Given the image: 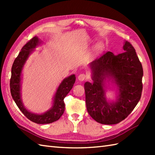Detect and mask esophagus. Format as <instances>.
Wrapping results in <instances>:
<instances>
[{
    "label": "esophagus",
    "mask_w": 155,
    "mask_h": 155,
    "mask_svg": "<svg viewBox=\"0 0 155 155\" xmlns=\"http://www.w3.org/2000/svg\"><path fill=\"white\" fill-rule=\"evenodd\" d=\"M87 78V74H84V73L79 74V75H78V80L81 81H83L84 80L86 79Z\"/></svg>",
    "instance_id": "esophagus-1"
}]
</instances>
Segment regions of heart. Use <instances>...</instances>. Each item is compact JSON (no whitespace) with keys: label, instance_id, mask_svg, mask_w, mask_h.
<instances>
[{"label":"heart","instance_id":"b5f03b06","mask_svg":"<svg viewBox=\"0 0 155 155\" xmlns=\"http://www.w3.org/2000/svg\"><path fill=\"white\" fill-rule=\"evenodd\" d=\"M101 49H102V45L98 44L96 46V47H95V51L98 52H99Z\"/></svg>","mask_w":155,"mask_h":155}]
</instances>
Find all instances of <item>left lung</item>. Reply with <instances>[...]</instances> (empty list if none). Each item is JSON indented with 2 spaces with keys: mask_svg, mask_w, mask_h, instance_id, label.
<instances>
[{
  "mask_svg": "<svg viewBox=\"0 0 155 155\" xmlns=\"http://www.w3.org/2000/svg\"><path fill=\"white\" fill-rule=\"evenodd\" d=\"M124 52L117 55L108 51L92 62L93 83L84 84L87 109L91 117L103 124H115L125 119L140 99L143 91V67L135 49L129 42L123 46ZM110 76L120 88L114 104L106 101L104 80Z\"/></svg>",
  "mask_w": 155,
  "mask_h": 155,
  "instance_id": "8db88e82",
  "label": "left lung"
}]
</instances>
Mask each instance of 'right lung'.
Masks as SVG:
<instances>
[{
	"instance_id": "add662e5",
	"label": "right lung",
	"mask_w": 155,
	"mask_h": 155,
	"mask_svg": "<svg viewBox=\"0 0 155 155\" xmlns=\"http://www.w3.org/2000/svg\"><path fill=\"white\" fill-rule=\"evenodd\" d=\"M39 44V39L34 37L29 40L21 48L17 57L13 62L11 68V78L10 88L13 100L25 116L29 120L37 124L52 123L58 120L64 113L65 105L64 98L72 89L75 83L74 74L64 78L58 87L54 98L53 106L47 113L42 114H35L28 112L22 105L21 98V76L23 66L27 60L32 51Z\"/></svg>"
}]
</instances>
